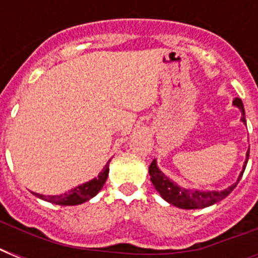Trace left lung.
<instances>
[{
  "label": "left lung",
  "mask_w": 258,
  "mask_h": 258,
  "mask_svg": "<svg viewBox=\"0 0 258 258\" xmlns=\"http://www.w3.org/2000/svg\"><path fill=\"white\" fill-rule=\"evenodd\" d=\"M233 104L236 105L237 108H240L242 116H241V121H244L246 124V119H245V109L244 104L241 99L236 97L233 100ZM249 159V150L246 153V161L244 163V167H242V171H241L238 179H237L236 183H233L232 186H229L228 188H225L222 191H200V190H191V188H184L180 187L174 182V180L169 179L167 176L158 169L157 161L154 159L151 162V165L149 167V174L151 176V182H153L154 187L157 188V191L161 194V197L165 201H167L169 204L174 205L176 208L180 209H201V208H208V206H212V205L220 202L224 198L230 194V192L234 190V187L237 186V183L240 182V179L242 178V174L245 171V167H246V163H248Z\"/></svg>",
  "instance_id": "obj_1"
}]
</instances>
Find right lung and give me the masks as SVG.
Here are the masks:
<instances>
[{"label":"right lung","instance_id":"add662e5","mask_svg":"<svg viewBox=\"0 0 258 258\" xmlns=\"http://www.w3.org/2000/svg\"><path fill=\"white\" fill-rule=\"evenodd\" d=\"M108 165L109 161L107 162L104 169L101 170L100 174L96 178H93L92 180L80 184L78 187L72 188V190L64 192V194H60V196H42V194H38V192H33V194L38 198H41V200L48 201L50 204L61 205V206H74V205H80L83 202H87V201L96 196L104 186L109 171Z\"/></svg>","mask_w":258,"mask_h":258}]
</instances>
